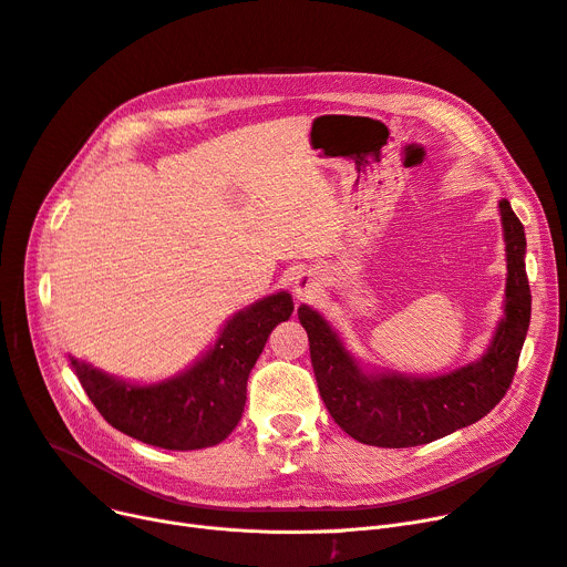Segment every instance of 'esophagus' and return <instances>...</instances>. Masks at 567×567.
Returning a JSON list of instances; mask_svg holds the SVG:
<instances>
[{
    "instance_id": "1",
    "label": "esophagus",
    "mask_w": 567,
    "mask_h": 567,
    "mask_svg": "<svg viewBox=\"0 0 567 567\" xmlns=\"http://www.w3.org/2000/svg\"><path fill=\"white\" fill-rule=\"evenodd\" d=\"M318 277H316V272L313 269H300V272H295V277H292V292H295V298L298 300H309V298H313V295L318 292Z\"/></svg>"
}]
</instances>
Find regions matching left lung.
Segmentation results:
<instances>
[{
	"label": "left lung",
	"mask_w": 567,
	"mask_h": 567,
	"mask_svg": "<svg viewBox=\"0 0 567 567\" xmlns=\"http://www.w3.org/2000/svg\"><path fill=\"white\" fill-rule=\"evenodd\" d=\"M507 256L503 318L480 360L441 375H406L360 364L320 311L300 305L318 392L334 422L364 445L415 447L487 415L517 371L530 322L526 235L509 203L498 200Z\"/></svg>",
	"instance_id": "8db88e82"
}]
</instances>
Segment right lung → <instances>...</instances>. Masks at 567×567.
Instances as JSON below:
<instances>
[{
	"mask_svg": "<svg viewBox=\"0 0 567 567\" xmlns=\"http://www.w3.org/2000/svg\"><path fill=\"white\" fill-rule=\"evenodd\" d=\"M290 313V292L267 295L226 320L219 339L192 367L150 385L69 360L96 411L122 434L164 450L212 447L241 420L249 373L269 332Z\"/></svg>",
	"mask_w": 567,
	"mask_h": 567,
	"instance_id": "1",
	"label": "right lung"
}]
</instances>
